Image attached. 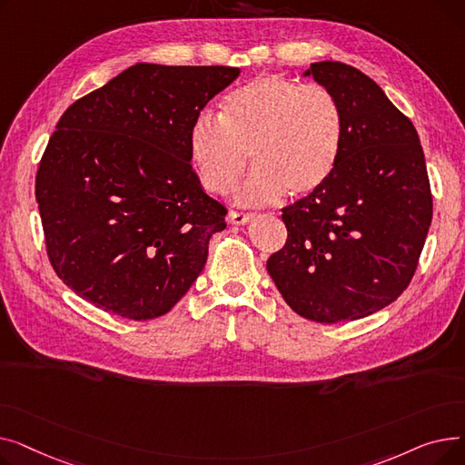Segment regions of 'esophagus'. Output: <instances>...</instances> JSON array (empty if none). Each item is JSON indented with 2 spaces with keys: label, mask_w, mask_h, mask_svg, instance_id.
<instances>
[{
  "label": "esophagus",
  "mask_w": 465,
  "mask_h": 465,
  "mask_svg": "<svg viewBox=\"0 0 465 465\" xmlns=\"http://www.w3.org/2000/svg\"><path fill=\"white\" fill-rule=\"evenodd\" d=\"M252 218H254V213H239V211H232V213L228 214V223H230V224H237V226H241V224H247V223H251Z\"/></svg>",
  "instance_id": "1"
}]
</instances>
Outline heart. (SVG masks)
Returning <instances> with one entry per match:
<instances>
[{
  "label": "heart",
  "mask_w": 465,
  "mask_h": 465,
  "mask_svg": "<svg viewBox=\"0 0 465 465\" xmlns=\"http://www.w3.org/2000/svg\"><path fill=\"white\" fill-rule=\"evenodd\" d=\"M345 116L333 92L263 75L230 92L218 118L202 113L188 134L192 165L205 190L228 193L249 163L237 202L265 205L309 198L333 177L343 154Z\"/></svg>",
  "instance_id": "heart-1"
}]
</instances>
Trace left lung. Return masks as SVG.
<instances>
[{
  "label": "left lung",
  "instance_id": "8db88e82",
  "mask_svg": "<svg viewBox=\"0 0 465 465\" xmlns=\"http://www.w3.org/2000/svg\"><path fill=\"white\" fill-rule=\"evenodd\" d=\"M333 92L345 116L330 183L282 209L284 247L267 272L300 316L335 324L390 305L409 286L431 224V190L412 122L352 65L303 73Z\"/></svg>",
  "mask_w": 465,
  "mask_h": 465
}]
</instances>
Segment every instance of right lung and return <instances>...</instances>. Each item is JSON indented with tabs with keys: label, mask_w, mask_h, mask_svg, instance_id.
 <instances>
[{
	"label": "right lung",
	"mask_w": 465,
	"mask_h": 465,
	"mask_svg": "<svg viewBox=\"0 0 465 465\" xmlns=\"http://www.w3.org/2000/svg\"><path fill=\"white\" fill-rule=\"evenodd\" d=\"M237 67L135 64L67 107L35 177L46 254L77 296L132 321L171 311L202 273L226 207L188 134Z\"/></svg>",
	"instance_id": "add662e5"
}]
</instances>
